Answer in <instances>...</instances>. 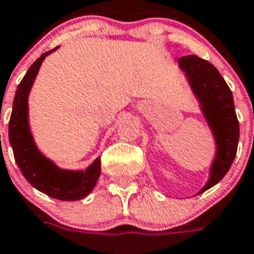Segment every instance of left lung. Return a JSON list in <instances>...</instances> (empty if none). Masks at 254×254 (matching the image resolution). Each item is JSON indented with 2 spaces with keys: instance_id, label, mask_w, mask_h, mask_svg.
<instances>
[{
  "instance_id": "obj_1",
  "label": "left lung",
  "mask_w": 254,
  "mask_h": 254,
  "mask_svg": "<svg viewBox=\"0 0 254 254\" xmlns=\"http://www.w3.org/2000/svg\"><path fill=\"white\" fill-rule=\"evenodd\" d=\"M178 65L199 102L200 111L203 113L216 145L210 177L207 184L196 192L198 195L218 184L230 170L236 157L240 128L232 92L219 70L207 60L195 55L178 59Z\"/></svg>"
}]
</instances>
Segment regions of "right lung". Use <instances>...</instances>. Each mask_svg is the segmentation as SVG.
I'll use <instances>...</instances> for the list:
<instances>
[{
	"instance_id": "add662e5",
	"label": "right lung",
	"mask_w": 254,
	"mask_h": 254,
	"mask_svg": "<svg viewBox=\"0 0 254 254\" xmlns=\"http://www.w3.org/2000/svg\"><path fill=\"white\" fill-rule=\"evenodd\" d=\"M58 48L36 59L18 85L9 122V140L23 177L36 190L60 200H78L94 189L101 174V159L97 157L85 170L62 169L38 149L28 125L30 90L46 56Z\"/></svg>"
}]
</instances>
